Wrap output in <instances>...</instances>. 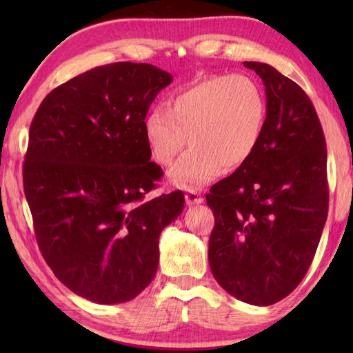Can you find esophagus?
Returning <instances> with one entry per match:
<instances>
[{"instance_id":"34e87169","label":"esophagus","mask_w":353,"mask_h":353,"mask_svg":"<svg viewBox=\"0 0 353 353\" xmlns=\"http://www.w3.org/2000/svg\"><path fill=\"white\" fill-rule=\"evenodd\" d=\"M185 201L188 206H194L203 203V197H201L197 191H188L185 194Z\"/></svg>"}]
</instances>
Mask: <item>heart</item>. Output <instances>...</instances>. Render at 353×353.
Wrapping results in <instances>:
<instances>
[{
  "label": "heart",
  "instance_id": "1",
  "mask_svg": "<svg viewBox=\"0 0 353 353\" xmlns=\"http://www.w3.org/2000/svg\"><path fill=\"white\" fill-rule=\"evenodd\" d=\"M267 124L265 94L247 76L201 79L170 97L167 110H150L142 123L153 159L168 167L190 141L191 148L170 172V182L194 191L223 170L241 168L256 152Z\"/></svg>",
  "mask_w": 353,
  "mask_h": 353
}]
</instances>
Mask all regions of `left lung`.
Listing matches in <instances>:
<instances>
[{"label": "left lung", "instance_id": "obj_1", "mask_svg": "<svg viewBox=\"0 0 353 353\" xmlns=\"http://www.w3.org/2000/svg\"><path fill=\"white\" fill-rule=\"evenodd\" d=\"M264 81L267 124L252 159L206 196L215 226L209 267L238 301L268 306L302 282L327 219L326 141L310 97L273 66L244 62Z\"/></svg>", "mask_w": 353, "mask_h": 353}]
</instances>
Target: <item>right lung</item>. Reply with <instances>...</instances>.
I'll return each mask as SVG.
<instances>
[{
  "mask_svg": "<svg viewBox=\"0 0 353 353\" xmlns=\"http://www.w3.org/2000/svg\"><path fill=\"white\" fill-rule=\"evenodd\" d=\"M172 76L150 63L97 66L45 97L30 125L24 192L43 259L100 305L129 302L159 264L161 232L182 191L148 200L162 177L142 123Z\"/></svg>",
  "mask_w": 353,
  "mask_h": 353,
  "instance_id": "obj_1",
  "label": "right lung"
}]
</instances>
